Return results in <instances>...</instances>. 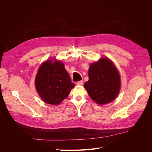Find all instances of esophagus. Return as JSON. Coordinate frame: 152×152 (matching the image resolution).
Wrapping results in <instances>:
<instances>
[{
    "instance_id": "34e87169",
    "label": "esophagus",
    "mask_w": 152,
    "mask_h": 152,
    "mask_svg": "<svg viewBox=\"0 0 152 152\" xmlns=\"http://www.w3.org/2000/svg\"><path fill=\"white\" fill-rule=\"evenodd\" d=\"M77 85H79V86H81L83 84V80H80V81H78L77 82Z\"/></svg>"
}]
</instances>
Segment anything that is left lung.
I'll list each match as a JSON object with an SVG mask.
<instances>
[{"label": "left lung", "instance_id": "left-lung-1", "mask_svg": "<svg viewBox=\"0 0 152 152\" xmlns=\"http://www.w3.org/2000/svg\"><path fill=\"white\" fill-rule=\"evenodd\" d=\"M88 75L84 87L94 102L105 104L116 98L121 89V78L111 60L103 58L91 64Z\"/></svg>", "mask_w": 152, "mask_h": 152}]
</instances>
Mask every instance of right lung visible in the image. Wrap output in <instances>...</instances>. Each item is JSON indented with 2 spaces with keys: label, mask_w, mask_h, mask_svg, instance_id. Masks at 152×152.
Segmentation results:
<instances>
[{
  "label": "right lung",
  "mask_w": 152,
  "mask_h": 152,
  "mask_svg": "<svg viewBox=\"0 0 152 152\" xmlns=\"http://www.w3.org/2000/svg\"><path fill=\"white\" fill-rule=\"evenodd\" d=\"M36 90L44 102L58 105L67 98L74 87L61 61L49 59L39 67L35 77Z\"/></svg>",
  "instance_id": "obj_1"
}]
</instances>
